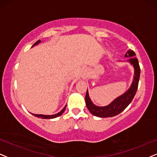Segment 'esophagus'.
Returning a JSON list of instances; mask_svg holds the SVG:
<instances>
[{"mask_svg": "<svg viewBox=\"0 0 157 157\" xmlns=\"http://www.w3.org/2000/svg\"><path fill=\"white\" fill-rule=\"evenodd\" d=\"M89 69L88 68H85L82 69V73H81V77L83 79V80H85V79H87L89 76Z\"/></svg>", "mask_w": 157, "mask_h": 157, "instance_id": "34e87169", "label": "esophagus"}]
</instances>
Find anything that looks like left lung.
Segmentation results:
<instances>
[{"mask_svg":"<svg viewBox=\"0 0 157 157\" xmlns=\"http://www.w3.org/2000/svg\"><path fill=\"white\" fill-rule=\"evenodd\" d=\"M135 56H136V53L132 50H128L124 55L125 58H130L126 61L130 63L134 69V75L131 85L126 92L115 98L109 104L105 106H96L91 101L89 96L88 90H87L86 96H85V104L89 112L93 115L98 117H112L124 111L127 106L131 103L138 89L140 74L139 63H138V59L134 57Z\"/></svg>","mask_w":157,"mask_h":157,"instance_id":"obj_1","label":"left lung"}]
</instances>
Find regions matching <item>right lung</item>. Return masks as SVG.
Wrapping results in <instances>:
<instances>
[{"label": "right lung", "mask_w": 157, "mask_h": 157, "mask_svg": "<svg viewBox=\"0 0 157 157\" xmlns=\"http://www.w3.org/2000/svg\"><path fill=\"white\" fill-rule=\"evenodd\" d=\"M41 43V40H38L37 41V42H35L33 45L32 47L35 46V45H36L37 44H39V43ZM66 107H67V105H65V106L64 108L62 109V110H61V112H59L57 113V114H52V115H45V114H33V113H31L33 115V116L35 117H37L38 118H41V119H48V120H50V119H53V118H56V117H58L61 116V114H63V113L64 112L65 109H66Z\"/></svg>", "instance_id": "right-lung-1"}]
</instances>
